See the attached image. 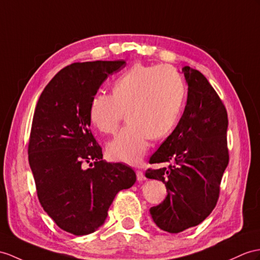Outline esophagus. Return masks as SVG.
Here are the masks:
<instances>
[{"label": "esophagus", "mask_w": 260, "mask_h": 260, "mask_svg": "<svg viewBox=\"0 0 260 260\" xmlns=\"http://www.w3.org/2000/svg\"><path fill=\"white\" fill-rule=\"evenodd\" d=\"M136 174H137V180H138L139 182H142V181L145 180V176H144L142 171H139V170L136 171Z\"/></svg>", "instance_id": "1"}]
</instances>
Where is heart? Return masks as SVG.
<instances>
[{"mask_svg":"<svg viewBox=\"0 0 260 260\" xmlns=\"http://www.w3.org/2000/svg\"><path fill=\"white\" fill-rule=\"evenodd\" d=\"M185 88L180 74L170 66L136 64L112 84V94L97 92L91 99V123L106 135L115 134L107 147L112 160L138 164L147 153L150 138L160 139L175 125L184 103Z\"/></svg>","mask_w":260,"mask_h":260,"instance_id":"1","label":"heart"}]
</instances>
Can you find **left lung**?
Returning <instances> with one entry per match:
<instances>
[{"label":"left lung","mask_w":260,"mask_h":260,"mask_svg":"<svg viewBox=\"0 0 260 260\" xmlns=\"http://www.w3.org/2000/svg\"><path fill=\"white\" fill-rule=\"evenodd\" d=\"M182 73L188 86L184 112L150 157V163L169 167L145 171L148 179L166 184V200L150 214L159 229L172 234L201 224L212 213L230 159L225 106L203 74L189 66Z\"/></svg>","instance_id":"left-lung-1"}]
</instances>
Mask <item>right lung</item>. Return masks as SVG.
Masks as SVG:
<instances>
[{
  "mask_svg": "<svg viewBox=\"0 0 260 260\" xmlns=\"http://www.w3.org/2000/svg\"><path fill=\"white\" fill-rule=\"evenodd\" d=\"M124 66V60L75 62L55 75L37 101L28 143L37 196L57 226L76 236L97 231L117 193L137 180L130 167L103 160L89 130L92 97Z\"/></svg>",
  "mask_w": 260,
  "mask_h": 260,
  "instance_id": "add662e5",
  "label": "right lung"
}]
</instances>
